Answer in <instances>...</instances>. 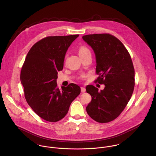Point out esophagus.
<instances>
[{
	"label": "esophagus",
	"instance_id": "obj_1",
	"mask_svg": "<svg viewBox=\"0 0 156 156\" xmlns=\"http://www.w3.org/2000/svg\"><path fill=\"white\" fill-rule=\"evenodd\" d=\"M81 92H85L86 91V88L85 87H81Z\"/></svg>",
	"mask_w": 156,
	"mask_h": 156
}]
</instances>
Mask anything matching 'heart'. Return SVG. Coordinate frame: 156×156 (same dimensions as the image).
I'll use <instances>...</instances> for the list:
<instances>
[{"label":"heart","instance_id":"1","mask_svg":"<svg viewBox=\"0 0 156 156\" xmlns=\"http://www.w3.org/2000/svg\"><path fill=\"white\" fill-rule=\"evenodd\" d=\"M90 53V50L89 49L85 47V46H82L79 48V55H85V54H87V53Z\"/></svg>","mask_w":156,"mask_h":156}]
</instances>
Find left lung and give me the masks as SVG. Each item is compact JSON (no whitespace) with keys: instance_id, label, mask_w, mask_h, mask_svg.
I'll use <instances>...</instances> for the list:
<instances>
[{"instance_id":"obj_1","label":"left lung","mask_w":156,"mask_h":156,"mask_svg":"<svg viewBox=\"0 0 156 156\" xmlns=\"http://www.w3.org/2000/svg\"><path fill=\"white\" fill-rule=\"evenodd\" d=\"M92 48L96 60V81L104 84L100 91L93 85L86 87L92 100L86 109L95 121L105 123L113 121L123 111L132 95L134 87V69L127 50L110 34H92L82 37Z\"/></svg>"}]
</instances>
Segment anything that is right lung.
<instances>
[{"mask_svg":"<svg viewBox=\"0 0 156 156\" xmlns=\"http://www.w3.org/2000/svg\"><path fill=\"white\" fill-rule=\"evenodd\" d=\"M79 35L48 37L29 51L20 74L25 98L32 110L49 122L62 119L73 101L80 94L79 86L70 83L57 87L67 50Z\"/></svg>","mask_w":156,"mask_h":156,"instance_id":"obj_1","label":"right lung"}]
</instances>
